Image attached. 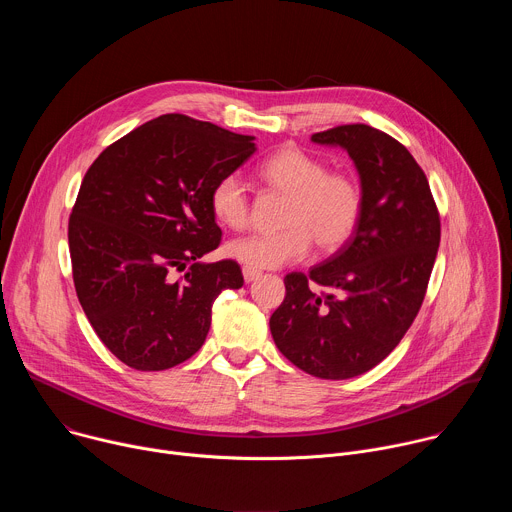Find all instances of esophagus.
<instances>
[{
  "label": "esophagus",
  "mask_w": 512,
  "mask_h": 512,
  "mask_svg": "<svg viewBox=\"0 0 512 512\" xmlns=\"http://www.w3.org/2000/svg\"><path fill=\"white\" fill-rule=\"evenodd\" d=\"M243 277H245V281H247V283H251V281H255V279H259V277H261V271L251 269V267H243Z\"/></svg>",
  "instance_id": "esophagus-1"
}]
</instances>
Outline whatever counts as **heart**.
Segmentation results:
<instances>
[{
	"label": "heart",
	"instance_id": "heart-1",
	"mask_svg": "<svg viewBox=\"0 0 512 512\" xmlns=\"http://www.w3.org/2000/svg\"><path fill=\"white\" fill-rule=\"evenodd\" d=\"M259 178L287 196L279 233H255L227 243V255L251 269H277L304 259L312 243L322 253L340 249L356 231L362 212L358 184L308 154L298 145H283L257 168ZM210 210L227 229L249 223V198L237 176H225L212 186Z\"/></svg>",
	"mask_w": 512,
	"mask_h": 512
}]
</instances>
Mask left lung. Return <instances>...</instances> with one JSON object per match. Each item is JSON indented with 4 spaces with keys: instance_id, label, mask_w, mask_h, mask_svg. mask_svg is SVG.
I'll return each mask as SVG.
<instances>
[{
    "instance_id": "obj_1",
    "label": "left lung",
    "mask_w": 512,
    "mask_h": 512,
    "mask_svg": "<svg viewBox=\"0 0 512 512\" xmlns=\"http://www.w3.org/2000/svg\"><path fill=\"white\" fill-rule=\"evenodd\" d=\"M312 141L350 156L360 221L308 275H285V300L269 328L298 369L342 381L377 367L413 324L440 247V214L423 170L391 135L356 123L314 133Z\"/></svg>"
}]
</instances>
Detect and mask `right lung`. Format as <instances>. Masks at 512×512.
I'll use <instances>...</instances> for the list:
<instances>
[{
  "label": "right lung",
  "mask_w": 512,
  "mask_h": 512,
  "mask_svg": "<svg viewBox=\"0 0 512 512\" xmlns=\"http://www.w3.org/2000/svg\"><path fill=\"white\" fill-rule=\"evenodd\" d=\"M253 141L172 113L111 143L85 174L68 221L72 277L97 336L127 367L188 360L214 300L243 285L239 263L200 259L223 235L212 186L255 154Z\"/></svg>",
  "instance_id": "1"
}]
</instances>
